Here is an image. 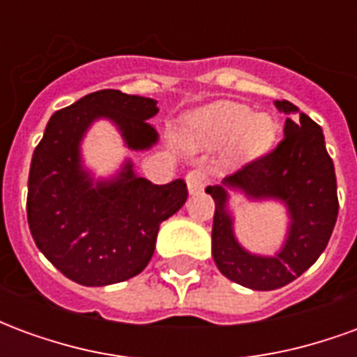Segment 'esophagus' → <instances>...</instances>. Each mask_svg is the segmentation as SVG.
Returning a JSON list of instances; mask_svg holds the SVG:
<instances>
[{
  "mask_svg": "<svg viewBox=\"0 0 357 357\" xmlns=\"http://www.w3.org/2000/svg\"><path fill=\"white\" fill-rule=\"evenodd\" d=\"M206 185H208V176L204 170H191L187 174V189L191 195L202 193Z\"/></svg>",
  "mask_w": 357,
  "mask_h": 357,
  "instance_id": "34e87169",
  "label": "esophagus"
}]
</instances>
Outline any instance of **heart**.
I'll use <instances>...</instances> for the list:
<instances>
[{
    "label": "heart",
    "mask_w": 357,
    "mask_h": 357,
    "mask_svg": "<svg viewBox=\"0 0 357 357\" xmlns=\"http://www.w3.org/2000/svg\"><path fill=\"white\" fill-rule=\"evenodd\" d=\"M275 120L268 112H250L247 105L214 101L189 112L181 126L187 147L195 151L222 147V162L239 168L268 153L275 141Z\"/></svg>",
    "instance_id": "1"
}]
</instances>
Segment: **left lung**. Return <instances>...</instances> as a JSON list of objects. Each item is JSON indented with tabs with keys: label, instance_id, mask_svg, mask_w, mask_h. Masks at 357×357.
I'll return each instance as SVG.
<instances>
[{
	"label": "left lung",
	"instance_id": "1",
	"mask_svg": "<svg viewBox=\"0 0 357 357\" xmlns=\"http://www.w3.org/2000/svg\"><path fill=\"white\" fill-rule=\"evenodd\" d=\"M287 114L283 141L273 153L206 189L216 202L212 256L229 281L252 291H273L294 281L321 256L338 214L335 166L325 149L323 130L289 101L273 102ZM251 202H277L287 214L282 247L256 255L234 235L231 193Z\"/></svg>",
	"mask_w": 357,
	"mask_h": 357
}]
</instances>
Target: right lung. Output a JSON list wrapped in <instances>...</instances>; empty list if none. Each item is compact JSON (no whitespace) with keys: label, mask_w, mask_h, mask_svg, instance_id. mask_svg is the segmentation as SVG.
<instances>
[{"label":"right lung","mask_w":357,"mask_h":357,"mask_svg":"<svg viewBox=\"0 0 357 357\" xmlns=\"http://www.w3.org/2000/svg\"><path fill=\"white\" fill-rule=\"evenodd\" d=\"M155 99L101 89L57 110L36 147L26 214L36 247L68 279L105 287L147 268L158 227L187 201L183 179L155 185L126 158L114 174L95 176L82 143L99 120L116 128L124 147L149 151L158 133L149 120Z\"/></svg>","instance_id":"add662e5"}]
</instances>
